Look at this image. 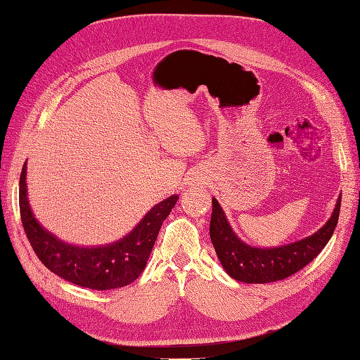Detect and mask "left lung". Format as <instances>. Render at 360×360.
Instances as JSON below:
<instances>
[{
  "label": "left lung",
  "mask_w": 360,
  "mask_h": 360,
  "mask_svg": "<svg viewBox=\"0 0 360 360\" xmlns=\"http://www.w3.org/2000/svg\"><path fill=\"white\" fill-rule=\"evenodd\" d=\"M210 238L222 267L233 279L246 284H267L296 274L317 257L335 231L341 209V195L330 219L317 233L276 248H255L236 236L216 198L212 200Z\"/></svg>",
  "instance_id": "8db88e82"
}]
</instances>
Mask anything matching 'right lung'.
I'll list each match as a JSON object with an SVG mask.
<instances>
[{"label":"right lung","mask_w":360,"mask_h":360,"mask_svg":"<svg viewBox=\"0 0 360 360\" xmlns=\"http://www.w3.org/2000/svg\"><path fill=\"white\" fill-rule=\"evenodd\" d=\"M179 197L160 201L126 237L106 246L81 248L46 231L31 212L27 193V162L19 179V210L28 240L52 274L91 290L122 288L143 274L159 230Z\"/></svg>","instance_id":"right-lung-1"}]
</instances>
